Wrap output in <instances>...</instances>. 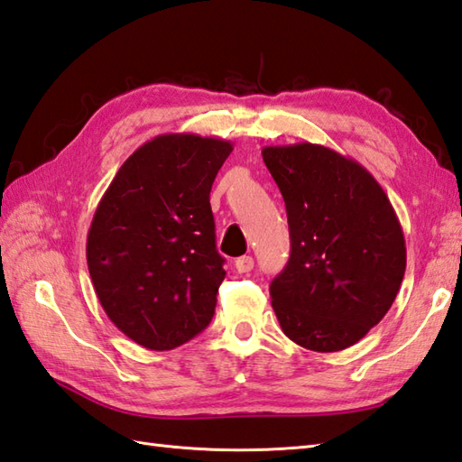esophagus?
Segmentation results:
<instances>
[{
	"instance_id": "34e87169",
	"label": "esophagus",
	"mask_w": 462,
	"mask_h": 462,
	"mask_svg": "<svg viewBox=\"0 0 462 462\" xmlns=\"http://www.w3.org/2000/svg\"><path fill=\"white\" fill-rule=\"evenodd\" d=\"M234 266H236V270L240 273H248L254 270V258L252 256H242V258H236V262H234Z\"/></svg>"
}]
</instances>
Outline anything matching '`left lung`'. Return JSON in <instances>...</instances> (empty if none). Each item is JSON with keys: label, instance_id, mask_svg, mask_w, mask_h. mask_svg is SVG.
<instances>
[{"label": "left lung", "instance_id": "left-lung-1", "mask_svg": "<svg viewBox=\"0 0 462 462\" xmlns=\"http://www.w3.org/2000/svg\"><path fill=\"white\" fill-rule=\"evenodd\" d=\"M286 202L291 254L270 283L282 331L331 353L377 326L405 276L403 228L385 190L357 161L321 144L263 146Z\"/></svg>", "mask_w": 462, "mask_h": 462}]
</instances>
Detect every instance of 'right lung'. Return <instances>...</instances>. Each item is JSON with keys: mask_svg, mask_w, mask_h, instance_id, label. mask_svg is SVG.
Returning <instances> with one entry per match:
<instances>
[{"mask_svg": "<svg viewBox=\"0 0 462 462\" xmlns=\"http://www.w3.org/2000/svg\"><path fill=\"white\" fill-rule=\"evenodd\" d=\"M232 143L159 134L123 162L87 234V266L106 316L154 351L208 326L226 276L216 250L212 182Z\"/></svg>", "mask_w": 462, "mask_h": 462, "instance_id": "add662e5", "label": "right lung"}]
</instances>
